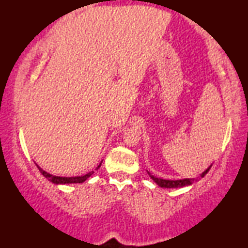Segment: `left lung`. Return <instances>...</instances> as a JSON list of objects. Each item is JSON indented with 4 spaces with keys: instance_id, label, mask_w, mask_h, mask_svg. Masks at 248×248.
<instances>
[{
    "instance_id": "left-lung-1",
    "label": "left lung",
    "mask_w": 248,
    "mask_h": 248,
    "mask_svg": "<svg viewBox=\"0 0 248 248\" xmlns=\"http://www.w3.org/2000/svg\"><path fill=\"white\" fill-rule=\"evenodd\" d=\"M210 168H211V166L204 170L201 174V176L198 178H184V179H178V181H169V179H162V178H158V177H155L154 175H151L150 172H149V175H150V177L154 179V181L157 183V184L160 186V187H165V188H176V187H183V186H187V185H191L193 183L198 182L200 178L201 177H204V176L208 174V171L210 170Z\"/></svg>"
}]
</instances>
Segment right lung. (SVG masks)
<instances>
[{"label": "right lung", "mask_w": 248, "mask_h": 248, "mask_svg": "<svg viewBox=\"0 0 248 248\" xmlns=\"http://www.w3.org/2000/svg\"><path fill=\"white\" fill-rule=\"evenodd\" d=\"M100 165L101 164H99V166H98L97 169L100 167ZM37 167H38L39 171L42 172L44 177H46L49 182L54 183V184H77V183H83L84 181H87V179L93 174V171H90L86 175L77 176V177H60V176H54V175L48 174V172H46L45 170H44V169L40 168L39 166H37Z\"/></svg>", "instance_id": "obj_1"}]
</instances>
